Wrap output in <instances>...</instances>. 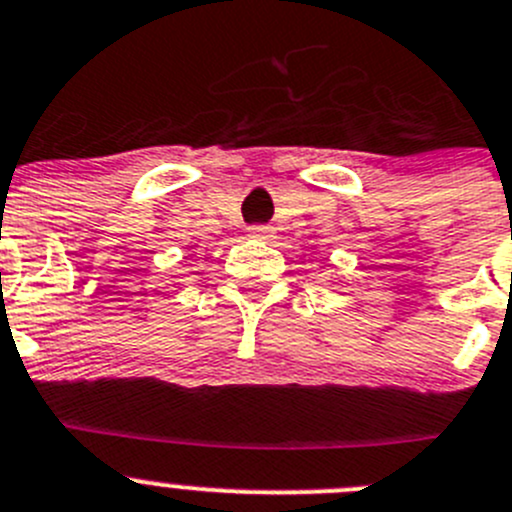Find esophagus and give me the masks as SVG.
<instances>
[{
    "label": "esophagus",
    "instance_id": "esophagus-1",
    "mask_svg": "<svg viewBox=\"0 0 512 512\" xmlns=\"http://www.w3.org/2000/svg\"><path fill=\"white\" fill-rule=\"evenodd\" d=\"M248 236L261 238V241H269V238H274V228L266 226V223H253V226H248Z\"/></svg>",
    "mask_w": 512,
    "mask_h": 512
}]
</instances>
